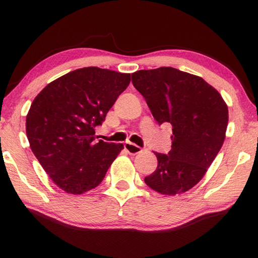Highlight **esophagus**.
<instances>
[{
    "instance_id": "34e87169",
    "label": "esophagus",
    "mask_w": 258,
    "mask_h": 258,
    "mask_svg": "<svg viewBox=\"0 0 258 258\" xmlns=\"http://www.w3.org/2000/svg\"><path fill=\"white\" fill-rule=\"evenodd\" d=\"M124 149L128 151L130 155H136V154H140L141 151H142V148H140L139 146H136V144H134L132 142H126L124 143Z\"/></svg>"
}]
</instances>
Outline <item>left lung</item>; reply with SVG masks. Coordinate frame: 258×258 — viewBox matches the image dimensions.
Here are the masks:
<instances>
[{"label":"left lung","mask_w":258,"mask_h":258,"mask_svg":"<svg viewBox=\"0 0 258 258\" xmlns=\"http://www.w3.org/2000/svg\"><path fill=\"white\" fill-rule=\"evenodd\" d=\"M132 77L158 124L172 126L171 150L155 153L157 168L144 182L162 195L188 191L203 178L223 146L228 105L202 77L171 67L139 70Z\"/></svg>","instance_id":"left-lung-1"}]
</instances>
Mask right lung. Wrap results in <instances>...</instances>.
I'll return each mask as SVG.
<instances>
[{
    "label": "right lung",
    "instance_id": "obj_1",
    "mask_svg": "<svg viewBox=\"0 0 258 258\" xmlns=\"http://www.w3.org/2000/svg\"><path fill=\"white\" fill-rule=\"evenodd\" d=\"M130 74L97 67L76 69L52 81L34 98L26 119L31 151L51 181L81 195L103 181L122 143L95 141Z\"/></svg>",
    "mask_w": 258,
    "mask_h": 258
}]
</instances>
